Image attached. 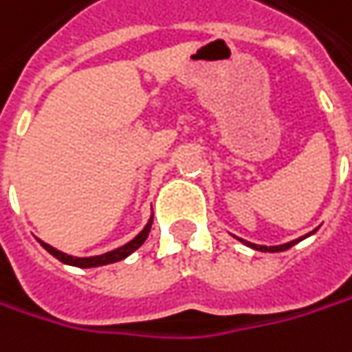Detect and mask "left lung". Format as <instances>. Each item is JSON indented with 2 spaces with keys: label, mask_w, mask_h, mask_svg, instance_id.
<instances>
[{
  "label": "left lung",
  "mask_w": 352,
  "mask_h": 352,
  "mask_svg": "<svg viewBox=\"0 0 352 352\" xmlns=\"http://www.w3.org/2000/svg\"><path fill=\"white\" fill-rule=\"evenodd\" d=\"M311 234H313V232H311ZM311 234L299 237V239H293V241H289V243H283V245H272V248H267V245H255V243H252V241H245V239H239V241H243L245 245H250V248H254V250H259V252H270V254H275V252H285V250H289V248H293L295 243H299L301 239H305V237H309Z\"/></svg>",
  "instance_id": "8db88e82"
}]
</instances>
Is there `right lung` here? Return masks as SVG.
I'll use <instances>...</instances> for the list:
<instances>
[{"mask_svg":"<svg viewBox=\"0 0 352 352\" xmlns=\"http://www.w3.org/2000/svg\"><path fill=\"white\" fill-rule=\"evenodd\" d=\"M150 226H152V218H150L148 223L144 226V230H142L138 236L134 237V239H131L129 243H124V245L116 248V250H113V252H107V254H102V255H93V257H73V255L63 254V252H59V250L51 248L49 243H45V241H41V239H39V241H41V245H43L49 254L53 255V257H57V259L63 261V263H67V265H75V267H98V265H109V263L120 261V259L129 257L132 252H136V250L144 243V239L148 237Z\"/></svg>","mask_w":352,"mask_h":352,"instance_id":"1","label":"right lung"}]
</instances>
